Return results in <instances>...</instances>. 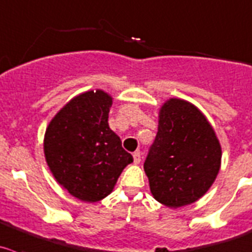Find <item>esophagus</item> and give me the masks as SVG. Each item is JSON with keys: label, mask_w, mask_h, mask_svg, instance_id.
Segmentation results:
<instances>
[{"label": "esophagus", "mask_w": 252, "mask_h": 252, "mask_svg": "<svg viewBox=\"0 0 252 252\" xmlns=\"http://www.w3.org/2000/svg\"><path fill=\"white\" fill-rule=\"evenodd\" d=\"M133 158H134V162L135 163H139L141 161V153L140 151H135V153L133 154Z\"/></svg>", "instance_id": "esophagus-1"}]
</instances>
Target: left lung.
Listing matches in <instances>:
<instances>
[{
    "label": "left lung",
    "instance_id": "obj_1",
    "mask_svg": "<svg viewBox=\"0 0 252 252\" xmlns=\"http://www.w3.org/2000/svg\"><path fill=\"white\" fill-rule=\"evenodd\" d=\"M220 161V144L204 114L183 99L165 102L144 162L154 198L170 208L193 203L213 185Z\"/></svg>",
    "mask_w": 252,
    "mask_h": 252
}]
</instances>
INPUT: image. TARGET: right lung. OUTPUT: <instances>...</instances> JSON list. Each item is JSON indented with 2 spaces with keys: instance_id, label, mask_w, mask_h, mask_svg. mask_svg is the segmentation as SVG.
Returning <instances> with one entry per match:
<instances>
[{
  "instance_id": "add662e5",
  "label": "right lung",
  "mask_w": 252,
  "mask_h": 252,
  "mask_svg": "<svg viewBox=\"0 0 252 252\" xmlns=\"http://www.w3.org/2000/svg\"><path fill=\"white\" fill-rule=\"evenodd\" d=\"M112 97L102 90L74 97L51 119L44 136L45 160L55 180L71 196L98 202L133 156L108 126Z\"/></svg>"
}]
</instances>
